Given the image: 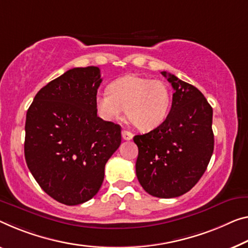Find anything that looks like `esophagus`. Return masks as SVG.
<instances>
[{
  "instance_id": "esophagus-1",
  "label": "esophagus",
  "mask_w": 248,
  "mask_h": 248,
  "mask_svg": "<svg viewBox=\"0 0 248 248\" xmlns=\"http://www.w3.org/2000/svg\"><path fill=\"white\" fill-rule=\"evenodd\" d=\"M122 137H123L124 140H129L133 139V134H132V132L126 131V129H123V131H122Z\"/></svg>"
}]
</instances>
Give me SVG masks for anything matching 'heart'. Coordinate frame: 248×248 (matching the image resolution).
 <instances>
[{
  "mask_svg": "<svg viewBox=\"0 0 248 248\" xmlns=\"http://www.w3.org/2000/svg\"><path fill=\"white\" fill-rule=\"evenodd\" d=\"M170 92L159 79L129 74L113 81L108 92L95 96V106L102 119H120L123 109L128 121L140 131H151L163 123L169 113Z\"/></svg>",
  "mask_w": 248,
  "mask_h": 248,
  "instance_id": "obj_1",
  "label": "heart"
}]
</instances>
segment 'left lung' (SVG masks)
Segmentation results:
<instances>
[{"label": "left lung", "instance_id": "1", "mask_svg": "<svg viewBox=\"0 0 248 248\" xmlns=\"http://www.w3.org/2000/svg\"><path fill=\"white\" fill-rule=\"evenodd\" d=\"M174 89L172 108L153 131L135 135L136 176L152 196L173 199L192 189L214 151L213 108L195 86L162 72Z\"/></svg>", "mask_w": 248, "mask_h": 248}]
</instances>
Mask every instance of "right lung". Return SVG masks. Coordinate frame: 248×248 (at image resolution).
<instances>
[{
    "instance_id": "right-lung-1",
    "label": "right lung",
    "mask_w": 248,
    "mask_h": 248,
    "mask_svg": "<svg viewBox=\"0 0 248 248\" xmlns=\"http://www.w3.org/2000/svg\"><path fill=\"white\" fill-rule=\"evenodd\" d=\"M96 66L74 67L37 92L26 113L24 155L41 188L65 205L96 195L121 126L97 116Z\"/></svg>"
}]
</instances>
